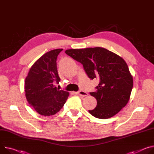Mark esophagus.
<instances>
[{"label":"esophagus","mask_w":154,"mask_h":154,"mask_svg":"<svg viewBox=\"0 0 154 154\" xmlns=\"http://www.w3.org/2000/svg\"><path fill=\"white\" fill-rule=\"evenodd\" d=\"M76 94H77L78 95H79L80 96H82V97H86L88 95V94L87 92H86L84 91H79V92H76Z\"/></svg>","instance_id":"1"}]
</instances>
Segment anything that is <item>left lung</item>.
<instances>
[{"mask_svg": "<svg viewBox=\"0 0 154 154\" xmlns=\"http://www.w3.org/2000/svg\"><path fill=\"white\" fill-rule=\"evenodd\" d=\"M65 53L82 64L89 78L100 81L96 91L90 93L97 101L90 114L98 119H109L126 106L133 80L124 59L100 47L67 49Z\"/></svg>", "mask_w": 154, "mask_h": 154, "instance_id": "left-lung-1", "label": "left lung"}]
</instances>
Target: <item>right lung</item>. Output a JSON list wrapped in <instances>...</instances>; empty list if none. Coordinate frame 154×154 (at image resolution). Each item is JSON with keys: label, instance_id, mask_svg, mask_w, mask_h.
Instances as JSON below:
<instances>
[{"label": "right lung", "instance_id": "obj_1", "mask_svg": "<svg viewBox=\"0 0 154 154\" xmlns=\"http://www.w3.org/2000/svg\"><path fill=\"white\" fill-rule=\"evenodd\" d=\"M63 49L47 52L30 67L24 82L28 103L39 114L53 116L63 106L69 92L59 90L55 84L60 80L57 69V57Z\"/></svg>", "mask_w": 154, "mask_h": 154}]
</instances>
